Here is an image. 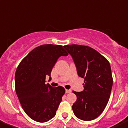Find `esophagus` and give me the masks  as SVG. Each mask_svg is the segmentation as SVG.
Returning a JSON list of instances; mask_svg holds the SVG:
<instances>
[{"label":"esophagus","instance_id":"1","mask_svg":"<svg viewBox=\"0 0 128 128\" xmlns=\"http://www.w3.org/2000/svg\"><path fill=\"white\" fill-rule=\"evenodd\" d=\"M71 91L72 90H70V89H66V90H65V92H66V93H70V92H71Z\"/></svg>","mask_w":128,"mask_h":128}]
</instances>
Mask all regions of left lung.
I'll return each instance as SVG.
<instances>
[{
	"label": "left lung",
	"mask_w": 128,
	"mask_h": 128,
	"mask_svg": "<svg viewBox=\"0 0 128 128\" xmlns=\"http://www.w3.org/2000/svg\"><path fill=\"white\" fill-rule=\"evenodd\" d=\"M64 48L71 55L78 76L84 79V90L73 91L77 96L72 106L74 114L82 120H92L101 114L110 99L113 86L110 62L88 46L68 44Z\"/></svg>",
	"instance_id": "8db88e82"
}]
</instances>
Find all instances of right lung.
<instances>
[{
  "label": "right lung",
  "instance_id": "obj_1",
  "mask_svg": "<svg viewBox=\"0 0 128 128\" xmlns=\"http://www.w3.org/2000/svg\"><path fill=\"white\" fill-rule=\"evenodd\" d=\"M68 53L62 45L42 44L22 60L15 76V91L22 108L30 118L45 122L56 115L65 89L45 84L58 59Z\"/></svg>",
  "mask_w": 128,
  "mask_h": 128
}]
</instances>
